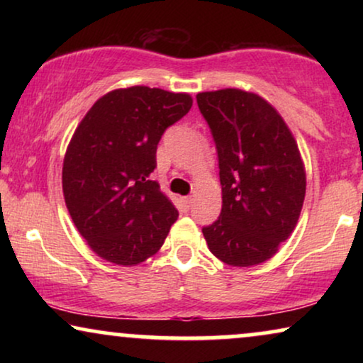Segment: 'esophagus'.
Instances as JSON below:
<instances>
[{"label":"esophagus","instance_id":"1","mask_svg":"<svg viewBox=\"0 0 363 363\" xmlns=\"http://www.w3.org/2000/svg\"><path fill=\"white\" fill-rule=\"evenodd\" d=\"M191 203H193V198H191V196H185V198H182V205H183V210H185V211L190 210Z\"/></svg>","mask_w":363,"mask_h":363}]
</instances>
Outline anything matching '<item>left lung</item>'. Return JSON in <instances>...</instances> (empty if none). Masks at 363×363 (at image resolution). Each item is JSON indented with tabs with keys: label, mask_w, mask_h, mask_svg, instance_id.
I'll use <instances>...</instances> for the list:
<instances>
[{
	"label": "left lung",
	"mask_w": 363,
	"mask_h": 363,
	"mask_svg": "<svg viewBox=\"0 0 363 363\" xmlns=\"http://www.w3.org/2000/svg\"><path fill=\"white\" fill-rule=\"evenodd\" d=\"M216 143L223 206L203 228L206 245L230 266L261 264L294 231L306 196L299 148L279 112L241 89L200 92Z\"/></svg>",
	"instance_id": "left-lung-1"
}]
</instances>
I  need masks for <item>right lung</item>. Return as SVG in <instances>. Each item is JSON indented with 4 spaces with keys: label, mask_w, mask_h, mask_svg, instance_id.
I'll return each instance as SVG.
<instances>
[{
    "label": "right lung",
    "mask_w": 363,
    "mask_h": 363,
    "mask_svg": "<svg viewBox=\"0 0 363 363\" xmlns=\"http://www.w3.org/2000/svg\"><path fill=\"white\" fill-rule=\"evenodd\" d=\"M191 104L185 92L116 89L77 125L64 157V200L77 231L102 259L135 266L162 247L178 211L150 175L163 132Z\"/></svg>",
    "instance_id": "right-lung-1"
}]
</instances>
